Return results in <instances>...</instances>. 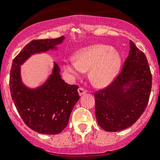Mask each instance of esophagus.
<instances>
[{
	"label": "esophagus",
	"instance_id": "obj_1",
	"mask_svg": "<svg viewBox=\"0 0 160 160\" xmlns=\"http://www.w3.org/2000/svg\"><path fill=\"white\" fill-rule=\"evenodd\" d=\"M78 93H79V95H80V96H82V95L87 93V90L85 89H83V88H80L78 89Z\"/></svg>",
	"mask_w": 160,
	"mask_h": 160
}]
</instances>
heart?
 Here are the masks:
<instances>
[{"label": "heart", "instance_id": "heart-1", "mask_svg": "<svg viewBox=\"0 0 160 160\" xmlns=\"http://www.w3.org/2000/svg\"><path fill=\"white\" fill-rule=\"evenodd\" d=\"M122 59L110 46L97 44L79 50L75 59L64 63V70L72 77H79L88 71V77L93 86L104 88L109 85L118 72Z\"/></svg>", "mask_w": 160, "mask_h": 160}]
</instances>
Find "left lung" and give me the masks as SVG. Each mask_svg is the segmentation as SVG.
<instances>
[{
    "instance_id": "1",
    "label": "left lung",
    "mask_w": 160,
    "mask_h": 160,
    "mask_svg": "<svg viewBox=\"0 0 160 160\" xmlns=\"http://www.w3.org/2000/svg\"><path fill=\"white\" fill-rule=\"evenodd\" d=\"M151 88L146 56L130 40L129 53L121 72L108 88L94 93L98 125L107 132L132 126L144 112Z\"/></svg>"
}]
</instances>
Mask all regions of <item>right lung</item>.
Here are the masks:
<instances>
[{"mask_svg": "<svg viewBox=\"0 0 160 160\" xmlns=\"http://www.w3.org/2000/svg\"><path fill=\"white\" fill-rule=\"evenodd\" d=\"M64 36L32 40L14 59L10 73L11 95L25 125L35 132L46 135L60 133L68 125L72 108L78 101V86L65 83L60 68L54 62L52 72L42 86L31 89L21 77V65L32 55L56 50Z\"/></svg>", "mask_w": 160, "mask_h": 160, "instance_id": "obj_1", "label": "right lung"}]
</instances>
